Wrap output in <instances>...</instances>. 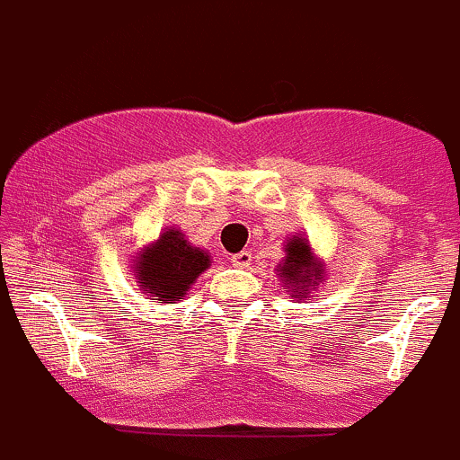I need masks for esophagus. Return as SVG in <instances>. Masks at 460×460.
Segmentation results:
<instances>
[{"mask_svg": "<svg viewBox=\"0 0 460 460\" xmlns=\"http://www.w3.org/2000/svg\"><path fill=\"white\" fill-rule=\"evenodd\" d=\"M231 262L238 269H249L251 262H253V255H251V251H240V253L231 255Z\"/></svg>", "mask_w": 460, "mask_h": 460, "instance_id": "34e87169", "label": "esophagus"}]
</instances>
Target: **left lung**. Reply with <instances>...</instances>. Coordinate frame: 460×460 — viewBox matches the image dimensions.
Wrapping results in <instances>:
<instances>
[{
  "instance_id": "8db88e82",
  "label": "left lung",
  "mask_w": 460,
  "mask_h": 460,
  "mask_svg": "<svg viewBox=\"0 0 460 460\" xmlns=\"http://www.w3.org/2000/svg\"><path fill=\"white\" fill-rule=\"evenodd\" d=\"M287 258L282 260V264L278 267V275L284 284L288 287V297L302 299L306 297L313 288H317V284L322 282L323 269L317 262L315 255H313L311 244L302 235H293L287 244Z\"/></svg>"
}]
</instances>
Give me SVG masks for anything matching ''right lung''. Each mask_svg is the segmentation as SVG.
<instances>
[{
	"label": "right lung",
	"mask_w": 460,
	"mask_h": 460,
	"mask_svg": "<svg viewBox=\"0 0 460 460\" xmlns=\"http://www.w3.org/2000/svg\"><path fill=\"white\" fill-rule=\"evenodd\" d=\"M209 253L191 246L181 231L169 226L134 260V278L149 297H156L161 304H176L185 299L198 275L209 269Z\"/></svg>",
	"instance_id": "right-lung-1"
}]
</instances>
